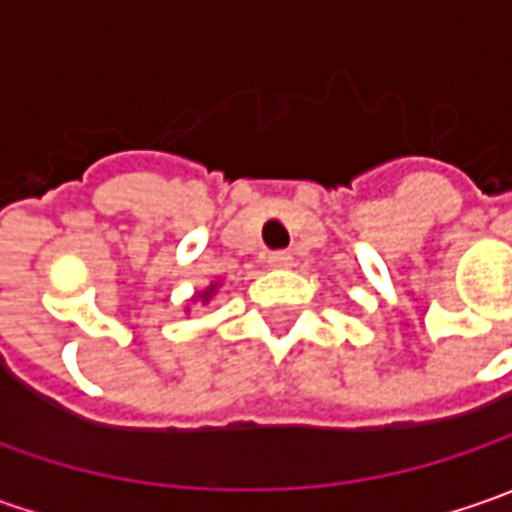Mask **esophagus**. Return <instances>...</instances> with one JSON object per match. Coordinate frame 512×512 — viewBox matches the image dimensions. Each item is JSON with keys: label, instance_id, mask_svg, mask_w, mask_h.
<instances>
[{"label": "esophagus", "instance_id": "obj_1", "mask_svg": "<svg viewBox=\"0 0 512 512\" xmlns=\"http://www.w3.org/2000/svg\"><path fill=\"white\" fill-rule=\"evenodd\" d=\"M267 265H270V267H290V265H293V256H290L287 250H276V253H270V256H267Z\"/></svg>", "mask_w": 512, "mask_h": 512}]
</instances>
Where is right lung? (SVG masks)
Wrapping results in <instances>:
<instances>
[{
    "mask_svg": "<svg viewBox=\"0 0 512 512\" xmlns=\"http://www.w3.org/2000/svg\"><path fill=\"white\" fill-rule=\"evenodd\" d=\"M213 293H216V285H210V287H207V290H205V293H199V299H202V302H207V299H210Z\"/></svg>",
    "mask_w": 512,
    "mask_h": 512,
    "instance_id": "add662e5",
    "label": "right lung"
}]
</instances>
